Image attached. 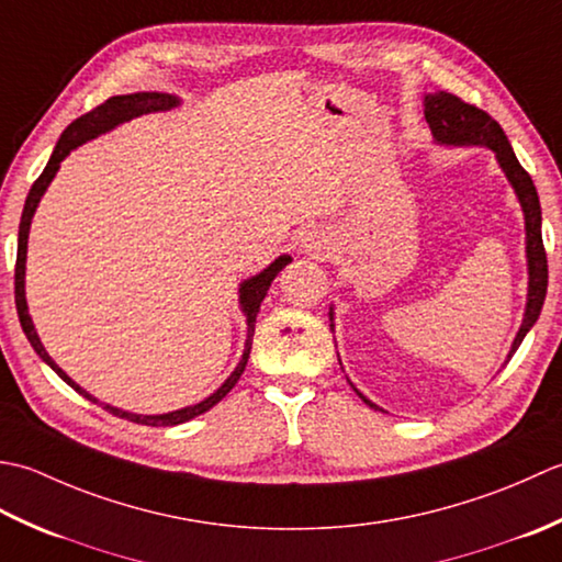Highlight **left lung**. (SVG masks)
<instances>
[{
  "label": "left lung",
  "instance_id": "obj_1",
  "mask_svg": "<svg viewBox=\"0 0 562 562\" xmlns=\"http://www.w3.org/2000/svg\"><path fill=\"white\" fill-rule=\"evenodd\" d=\"M425 119L429 123L434 140L439 145L490 147L521 203L524 223H526V261H529V295H526V311H524L521 327L509 349V357H507L509 361L514 357V351H517L524 341L526 331L536 325L538 315H541L546 289H548V259H546L543 237H541V203H538L536 187L529 177V171L519 165L517 155H514L505 131H502L499 123L483 109L465 104L463 99L449 94V91H437V94H425ZM329 319H331V311H329ZM353 391H357V387H353ZM359 397L369 407L381 409L361 393Z\"/></svg>",
  "mask_w": 562,
  "mask_h": 562
}]
</instances>
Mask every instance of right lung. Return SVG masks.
I'll return each instance as SVG.
<instances>
[{"label":"right lung","instance_id":"right-lung-1","mask_svg":"<svg viewBox=\"0 0 562 562\" xmlns=\"http://www.w3.org/2000/svg\"><path fill=\"white\" fill-rule=\"evenodd\" d=\"M179 106V99L171 97V94H162V91H137V94H121V97H111L106 99L104 104L91 109L85 116H79L77 121H72L67 125L65 133L60 135V140H57L55 150L48 159V165H45L43 175L33 181V187L26 196L24 203V213H21V223H19V247H16V269H14V297H16V313H19V323L21 329H24V335L29 337L31 347L36 349L38 357L50 366V369L63 378V381L75 387L79 395H85L91 403H99L94 395H89L85 387H79L70 375H67L60 366H57L50 357L45 347L41 345V339L36 335V327H33V319L29 315V305H26V247H29V231H31V221H33V213H36L41 196L48 189V184L53 181V177L57 175V169H60L63 159L70 155L75 147H79L87 140H94L97 135L101 133H109L111 128H116V125L131 121L135 116H143V113H153V111H169ZM291 257L289 255H281L277 261H271V265L257 273V277H251L247 281L239 283V307H243V313L247 317V341H245V353L243 359H239L237 369L227 375V381L217 387L213 395H209L201 403L184 407V409H175V412H167V415H135V412H125L119 407H111V405H101L104 409H109L111 415H116L121 419H128L135 422V425H147V427H175L181 425V422H189L193 417L203 415V412H209L213 405L221 403V400L233 391L235 383L239 381V375H243L247 359H249V349H251V337H255V323H257V313H259V305L265 301V295L269 291L271 281L277 279V273L289 265Z\"/></svg>","mask_w":562,"mask_h":562}]
</instances>
